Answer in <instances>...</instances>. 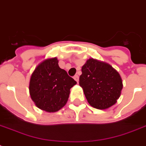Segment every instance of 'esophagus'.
Listing matches in <instances>:
<instances>
[{
	"mask_svg": "<svg viewBox=\"0 0 146 146\" xmlns=\"http://www.w3.org/2000/svg\"><path fill=\"white\" fill-rule=\"evenodd\" d=\"M73 79H74V80H76V82H79V76L78 75H76V76H74V77H73Z\"/></svg>",
	"mask_w": 146,
	"mask_h": 146,
	"instance_id": "34e87169",
	"label": "esophagus"
}]
</instances>
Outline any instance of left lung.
Returning a JSON list of instances; mask_svg holds the SVG:
<instances>
[{"label": "left lung", "instance_id": "1", "mask_svg": "<svg viewBox=\"0 0 146 146\" xmlns=\"http://www.w3.org/2000/svg\"><path fill=\"white\" fill-rule=\"evenodd\" d=\"M80 86L91 106L104 110L117 103L123 81L119 73L110 64L89 58L82 66Z\"/></svg>", "mask_w": 146, "mask_h": 146}]
</instances>
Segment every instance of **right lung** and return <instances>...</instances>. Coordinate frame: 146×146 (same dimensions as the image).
Wrapping results in <instances>:
<instances>
[{"mask_svg": "<svg viewBox=\"0 0 146 146\" xmlns=\"http://www.w3.org/2000/svg\"><path fill=\"white\" fill-rule=\"evenodd\" d=\"M76 84L66 70L60 68L57 57L42 60L32 73L29 94L35 104L42 111L54 113L64 108L70 89Z\"/></svg>", "mask_w": 146, "mask_h": 146, "instance_id": "right-lung-1", "label": "right lung"}]
</instances>
